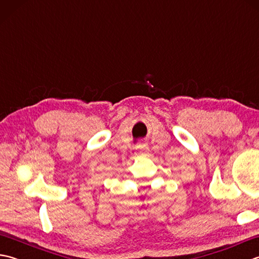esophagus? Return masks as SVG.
<instances>
[{
    "label": "esophagus",
    "mask_w": 259,
    "mask_h": 259,
    "mask_svg": "<svg viewBox=\"0 0 259 259\" xmlns=\"http://www.w3.org/2000/svg\"><path fill=\"white\" fill-rule=\"evenodd\" d=\"M138 149H139L138 155H140V156H146V155H148V153H149V147L146 146V145L139 146Z\"/></svg>",
    "instance_id": "obj_1"
}]
</instances>
